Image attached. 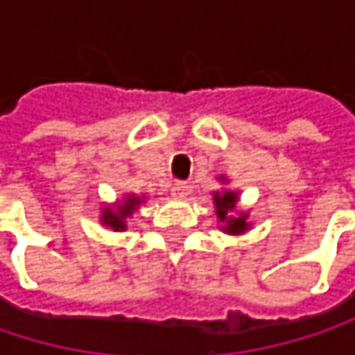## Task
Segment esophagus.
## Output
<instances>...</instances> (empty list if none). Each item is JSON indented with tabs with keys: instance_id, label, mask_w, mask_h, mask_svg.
I'll list each match as a JSON object with an SVG mask.
<instances>
[{
	"instance_id": "obj_1",
	"label": "esophagus",
	"mask_w": 355,
	"mask_h": 355,
	"mask_svg": "<svg viewBox=\"0 0 355 355\" xmlns=\"http://www.w3.org/2000/svg\"><path fill=\"white\" fill-rule=\"evenodd\" d=\"M189 191H191V184L184 182V180H177V182L173 184V189H171V193H173L175 199H184V197L189 195Z\"/></svg>"
}]
</instances>
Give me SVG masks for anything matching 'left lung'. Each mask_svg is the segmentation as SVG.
I'll list each match as a JSON object with an SVG mask.
<instances>
[{
    "label": "left lung",
    "instance_id": "obj_1",
    "mask_svg": "<svg viewBox=\"0 0 355 355\" xmlns=\"http://www.w3.org/2000/svg\"><path fill=\"white\" fill-rule=\"evenodd\" d=\"M218 180L222 184H228V178L218 177ZM239 199H241V193L234 191V189H220V191H214V211H216V218H218V224L222 232L230 234V236H241L250 230V222H248V211L245 209H239Z\"/></svg>",
    "mask_w": 355,
    "mask_h": 355
}]
</instances>
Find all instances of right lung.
I'll list each match as a JSON object with an SVG mask.
<instances>
[{"instance_id":"1","label":"right lung","mask_w":355,"mask_h":355,"mask_svg":"<svg viewBox=\"0 0 355 355\" xmlns=\"http://www.w3.org/2000/svg\"><path fill=\"white\" fill-rule=\"evenodd\" d=\"M148 197L146 195H135V193H125L119 201L105 203L101 207V218L98 222L110 228L112 232H125L127 230V218H133V214L144 205Z\"/></svg>"}]
</instances>
